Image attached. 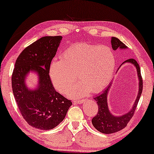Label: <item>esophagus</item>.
I'll return each mask as SVG.
<instances>
[{"label":"esophagus","instance_id":"obj_1","mask_svg":"<svg viewBox=\"0 0 154 154\" xmlns=\"http://www.w3.org/2000/svg\"><path fill=\"white\" fill-rule=\"evenodd\" d=\"M85 100H74L73 101V102L74 103H76V104H83V103L85 102Z\"/></svg>","mask_w":154,"mask_h":154}]
</instances>
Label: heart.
Masks as SVG:
<instances>
[{
	"label": "heart",
	"mask_w": 154,
	"mask_h": 154,
	"mask_svg": "<svg viewBox=\"0 0 154 154\" xmlns=\"http://www.w3.org/2000/svg\"><path fill=\"white\" fill-rule=\"evenodd\" d=\"M115 68V55L109 46L78 43L63 52L62 60L52 61L49 75L54 87L62 92L73 85L78 75L81 81L66 92L75 98L91 90L94 93L102 91L112 79Z\"/></svg>",
	"instance_id": "b5f03b06"
}]
</instances>
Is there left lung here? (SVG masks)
I'll use <instances>...</instances> for the list:
<instances>
[{
  "mask_svg": "<svg viewBox=\"0 0 154 154\" xmlns=\"http://www.w3.org/2000/svg\"><path fill=\"white\" fill-rule=\"evenodd\" d=\"M111 45H112L113 50H116L117 49H128L127 46L123 43H122L119 38L116 37H112V38H111ZM125 63H129V64H132L137 69V73L139 81L137 96L136 100L134 101L133 106H132V109H130V111L125 113V114L121 116H115L113 113H111L108 106V94L109 90H110L113 81L109 83V85L102 92V93L94 97V100L97 103L98 112L97 114L92 119V123L98 131L102 132V133H114V132L120 131V130H121L124 128L126 127L128 122L130 121L132 116L134 115V112L135 111L137 106L138 102L141 97V94L142 92L143 82L142 76H141L140 66H139L137 62H136V60H134V59H129V60H125V62H123V64H121L119 68L118 69V70H119L122 65L125 64Z\"/></svg>",
  "mask_w": 154,
  "mask_h": 154,
  "instance_id": "obj_1",
  "label": "left lung"
}]
</instances>
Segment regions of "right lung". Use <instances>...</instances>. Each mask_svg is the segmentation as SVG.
<instances>
[{"mask_svg":"<svg viewBox=\"0 0 154 154\" xmlns=\"http://www.w3.org/2000/svg\"><path fill=\"white\" fill-rule=\"evenodd\" d=\"M62 40L60 35L44 36L29 45L17 59L12 75V92L21 114L28 124L39 130L57 126L72 105L56 92L49 75L50 64ZM31 72L38 75L34 88L26 83Z\"/></svg>","mask_w":154,"mask_h":154,"instance_id":"add662e5","label":"right lung"}]
</instances>
